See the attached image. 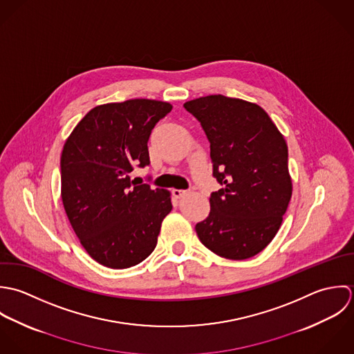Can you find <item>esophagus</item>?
Returning a JSON list of instances; mask_svg holds the SVG:
<instances>
[{
	"mask_svg": "<svg viewBox=\"0 0 354 354\" xmlns=\"http://www.w3.org/2000/svg\"><path fill=\"white\" fill-rule=\"evenodd\" d=\"M187 193H189L187 190H179V189H174V190H172V194H174V197H176V198H182V197H185Z\"/></svg>",
	"mask_w": 354,
	"mask_h": 354,
	"instance_id": "34e87169",
	"label": "esophagus"
}]
</instances>
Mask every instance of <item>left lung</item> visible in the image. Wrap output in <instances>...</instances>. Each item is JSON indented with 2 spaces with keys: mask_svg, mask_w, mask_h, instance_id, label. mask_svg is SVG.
<instances>
[{
  "mask_svg": "<svg viewBox=\"0 0 354 354\" xmlns=\"http://www.w3.org/2000/svg\"><path fill=\"white\" fill-rule=\"evenodd\" d=\"M183 106L207 134L213 176L221 185L197 235L220 257L250 259L274 239L291 198L286 141L257 104L214 94Z\"/></svg>",
  "mask_w": 354,
  "mask_h": 354,
  "instance_id": "obj_1",
  "label": "left lung"
}]
</instances>
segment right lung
<instances>
[{
    "instance_id": "1",
    "label": "right lung",
    "mask_w": 354,
    "mask_h": 354,
    "mask_svg": "<svg viewBox=\"0 0 354 354\" xmlns=\"http://www.w3.org/2000/svg\"><path fill=\"white\" fill-rule=\"evenodd\" d=\"M169 102L136 98L93 108L63 147L62 198L84 250L113 270L140 264L156 248L171 193L137 186L134 167L149 165L147 141Z\"/></svg>"
}]
</instances>
